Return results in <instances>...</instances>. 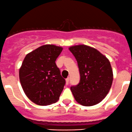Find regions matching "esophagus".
<instances>
[{"label":"esophagus","mask_w":132,"mask_h":132,"mask_svg":"<svg viewBox=\"0 0 132 132\" xmlns=\"http://www.w3.org/2000/svg\"><path fill=\"white\" fill-rule=\"evenodd\" d=\"M69 80H70V78H69V77L67 78L66 79H65V81H66V84H67V85H68V84H69Z\"/></svg>","instance_id":"esophagus-1"}]
</instances>
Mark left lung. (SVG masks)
Wrapping results in <instances>:
<instances>
[{
    "label": "left lung",
    "mask_w": 132,
    "mask_h": 132,
    "mask_svg": "<svg viewBox=\"0 0 132 132\" xmlns=\"http://www.w3.org/2000/svg\"><path fill=\"white\" fill-rule=\"evenodd\" d=\"M69 50L78 63L80 82L70 87L75 100L84 106H93L102 101L113 82L110 63L98 50L85 45L70 47Z\"/></svg>",
    "instance_id": "left-lung-1"
}]
</instances>
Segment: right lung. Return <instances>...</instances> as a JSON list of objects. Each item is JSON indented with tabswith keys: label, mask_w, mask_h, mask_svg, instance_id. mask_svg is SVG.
<instances>
[{
	"label": "right lung",
	"mask_w": 132,
	"mask_h": 132,
	"mask_svg": "<svg viewBox=\"0 0 132 132\" xmlns=\"http://www.w3.org/2000/svg\"><path fill=\"white\" fill-rule=\"evenodd\" d=\"M62 47L44 45L28 54L19 70V78L25 94L38 105H48L59 100L65 80L55 60Z\"/></svg>",
	"instance_id": "add662e5"
}]
</instances>
